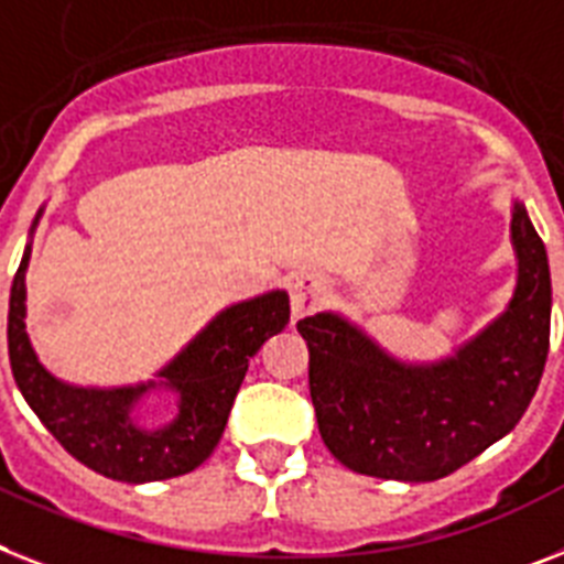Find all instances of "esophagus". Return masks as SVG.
<instances>
[{"label": "esophagus", "instance_id": "34e87169", "mask_svg": "<svg viewBox=\"0 0 564 564\" xmlns=\"http://www.w3.org/2000/svg\"><path fill=\"white\" fill-rule=\"evenodd\" d=\"M326 301V281L318 272H301L292 281V315L304 318Z\"/></svg>", "mask_w": 564, "mask_h": 564}]
</instances>
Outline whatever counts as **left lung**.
I'll return each instance as SVG.
<instances>
[{
	"instance_id": "obj_1",
	"label": "left lung",
	"mask_w": 564,
	"mask_h": 564,
	"mask_svg": "<svg viewBox=\"0 0 564 564\" xmlns=\"http://www.w3.org/2000/svg\"><path fill=\"white\" fill-rule=\"evenodd\" d=\"M510 243L516 286L505 312L438 361H401L340 312L297 321L321 438L340 465L376 479L435 481L519 424L551 340L547 252L519 200Z\"/></svg>"
}]
</instances>
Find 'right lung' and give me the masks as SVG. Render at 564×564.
Returning a JSON list of instances; mask_svg holds the SVG:
<instances>
[{
	"mask_svg": "<svg viewBox=\"0 0 564 564\" xmlns=\"http://www.w3.org/2000/svg\"><path fill=\"white\" fill-rule=\"evenodd\" d=\"M42 212L33 217L31 240ZM31 240L13 278L8 310V355L28 406L70 456L108 479L143 485L200 467L224 435L249 358L290 324V295L272 290L220 310L149 381L122 387L68 384L42 367L28 338L25 272ZM151 391H169L178 406L165 425H145L139 419V404Z\"/></svg>",
	"mask_w": 564,
	"mask_h": 564,
	"instance_id": "add662e5",
	"label": "right lung"
}]
</instances>
